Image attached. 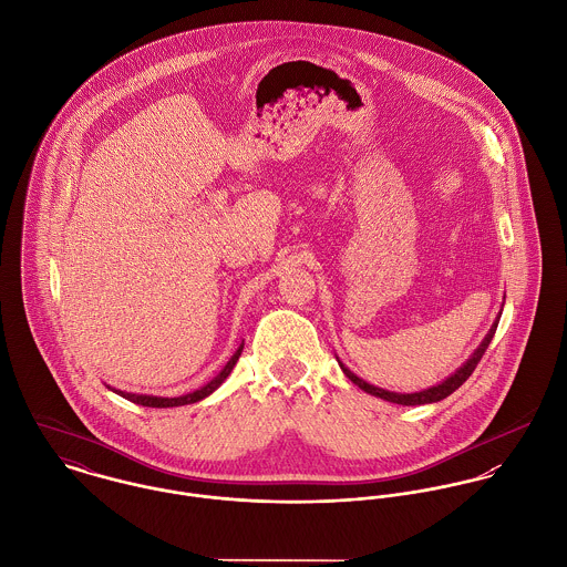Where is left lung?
I'll use <instances>...</instances> for the list:
<instances>
[{"label": "left lung", "mask_w": 567, "mask_h": 567, "mask_svg": "<svg viewBox=\"0 0 567 567\" xmlns=\"http://www.w3.org/2000/svg\"><path fill=\"white\" fill-rule=\"evenodd\" d=\"M498 321H501V317L496 319V323L492 326V330H489V334L485 337V341L481 343V348L472 354V359L463 365V368H458L452 377L447 378V380H443L441 384L437 386H431V389H426V391H420V393H393V391H384V389H378L374 384H370V382H365V380H361L359 377H354L350 370H346L341 363V370H343V374L350 378L354 384H359L363 391H368V393H372V395H378V398H382V400H386V402H393V404H404V406H415V404H431V402H440L443 398H447L452 391H456L467 378L472 377V372L476 370V365L481 363V359H483V354L487 352V348H489V343H492V339H494V334H496V328H498Z\"/></svg>", "instance_id": "obj_1"}]
</instances>
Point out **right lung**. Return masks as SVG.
<instances>
[{"label":"right lung","mask_w":567,"mask_h":567,"mask_svg":"<svg viewBox=\"0 0 567 567\" xmlns=\"http://www.w3.org/2000/svg\"><path fill=\"white\" fill-rule=\"evenodd\" d=\"M241 350H244V346L235 352V357L226 363V368L217 374V377L213 378L208 384H204L202 389H197V391H193V393H187V395H181V398H156V395H136V393H126V391H117L122 398H126L130 402H134V404H141V406H152V409H167V406H185V404H193V402H199L202 398H206V395H210L224 380L226 377L233 372V368L237 365V361H239V357H241Z\"/></svg>","instance_id":"right-lung-1"}]
</instances>
